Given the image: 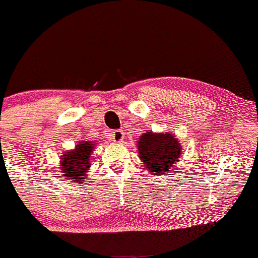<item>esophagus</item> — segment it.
<instances>
[{"label": "esophagus", "instance_id": "esophagus-1", "mask_svg": "<svg viewBox=\"0 0 258 258\" xmlns=\"http://www.w3.org/2000/svg\"><path fill=\"white\" fill-rule=\"evenodd\" d=\"M124 132L121 130H116L113 131V132H111V138H112V141H115L117 143L121 142L124 140Z\"/></svg>", "mask_w": 258, "mask_h": 258}]
</instances>
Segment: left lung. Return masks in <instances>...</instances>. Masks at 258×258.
<instances>
[{
  "mask_svg": "<svg viewBox=\"0 0 258 258\" xmlns=\"http://www.w3.org/2000/svg\"><path fill=\"white\" fill-rule=\"evenodd\" d=\"M139 158L152 175H165L180 161L182 147L175 135L146 132L138 141Z\"/></svg>",
  "mask_w": 258,
  "mask_h": 258,
  "instance_id": "8db88e82",
  "label": "left lung"
}]
</instances>
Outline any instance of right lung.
<instances>
[{
  "label": "right lung",
  "instance_id": "1",
  "mask_svg": "<svg viewBox=\"0 0 258 258\" xmlns=\"http://www.w3.org/2000/svg\"><path fill=\"white\" fill-rule=\"evenodd\" d=\"M97 143L94 141H80L74 149L64 151L60 156L59 169L62 175L74 183H83L91 168V158Z\"/></svg>",
  "mask_w": 258,
  "mask_h": 258
}]
</instances>
